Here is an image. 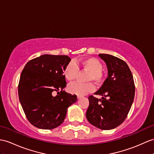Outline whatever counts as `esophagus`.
I'll list each match as a JSON object with an SVG mask.
<instances>
[{
	"instance_id": "esophagus-1",
	"label": "esophagus",
	"mask_w": 154,
	"mask_h": 154,
	"mask_svg": "<svg viewBox=\"0 0 154 154\" xmlns=\"http://www.w3.org/2000/svg\"><path fill=\"white\" fill-rule=\"evenodd\" d=\"M82 97H81V96H79V95H78V96H77V98H78V99H81V98H82Z\"/></svg>"
}]
</instances>
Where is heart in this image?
<instances>
[{"label":"heart","instance_id":"heart-1","mask_svg":"<svg viewBox=\"0 0 154 154\" xmlns=\"http://www.w3.org/2000/svg\"><path fill=\"white\" fill-rule=\"evenodd\" d=\"M79 67L89 72L87 81H93L97 84H100L102 82L103 79V65L98 59L94 57L86 58L78 63L74 61L69 63L63 70L65 79L69 82L73 81L77 76ZM94 88V85L91 82L86 84L74 82L69 85L68 91L72 94L83 96L93 91Z\"/></svg>","mask_w":154,"mask_h":154}]
</instances>
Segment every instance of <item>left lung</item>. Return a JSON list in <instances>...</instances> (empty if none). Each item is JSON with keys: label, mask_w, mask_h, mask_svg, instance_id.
<instances>
[{"label": "left lung", "mask_w": 154, "mask_h": 154, "mask_svg": "<svg viewBox=\"0 0 154 154\" xmlns=\"http://www.w3.org/2000/svg\"><path fill=\"white\" fill-rule=\"evenodd\" d=\"M99 57L106 63L108 77L95 94L98 99L89 96L86 118L91 125L103 130L117 127L125 120L134 97V80L127 63L118 57L100 54Z\"/></svg>", "instance_id": "obj_1"}]
</instances>
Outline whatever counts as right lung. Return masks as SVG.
<instances>
[{"mask_svg":"<svg viewBox=\"0 0 154 154\" xmlns=\"http://www.w3.org/2000/svg\"><path fill=\"white\" fill-rule=\"evenodd\" d=\"M70 61L66 55L45 54L29 61L22 71L19 99L26 117L37 128L59 126L68 108L76 102V95L63 91L66 85L63 70ZM59 91L60 94L54 97L53 93Z\"/></svg>","mask_w":154,"mask_h":154,"instance_id":"add662e5","label":"right lung"}]
</instances>
